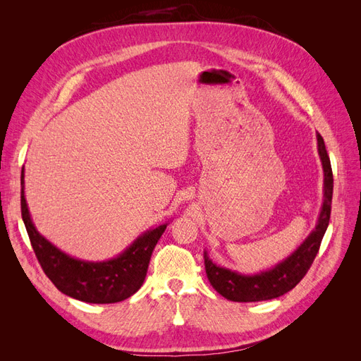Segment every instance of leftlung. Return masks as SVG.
Masks as SVG:
<instances>
[{
	"instance_id": "1",
	"label": "left lung",
	"mask_w": 361,
	"mask_h": 361,
	"mask_svg": "<svg viewBox=\"0 0 361 361\" xmlns=\"http://www.w3.org/2000/svg\"><path fill=\"white\" fill-rule=\"evenodd\" d=\"M318 154L324 169V202L318 216V223L304 239L302 244L290 256L280 264L257 274H241L220 267L212 262L204 251V269L212 288L224 298L236 302H256L281 297L298 285L307 274L313 260L318 255L322 238L330 223L331 199H333V171L329 154H326L324 138L318 134Z\"/></svg>"
}]
</instances>
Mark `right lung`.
Returning a JSON list of instances; mask_svg holds the SVG:
<instances>
[{"label": "right lung", "instance_id": "1", "mask_svg": "<svg viewBox=\"0 0 361 361\" xmlns=\"http://www.w3.org/2000/svg\"><path fill=\"white\" fill-rule=\"evenodd\" d=\"M24 169L20 171V212L32 250L42 269L56 288L68 297L92 304H111L134 295L147 274L152 251L169 223L141 233L118 256L89 262L72 257L42 236L31 220L24 191Z\"/></svg>", "mask_w": 361, "mask_h": 361}]
</instances>
